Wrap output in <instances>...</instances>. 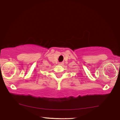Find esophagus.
Returning a JSON list of instances; mask_svg holds the SVG:
<instances>
[{
    "mask_svg": "<svg viewBox=\"0 0 120 120\" xmlns=\"http://www.w3.org/2000/svg\"><path fill=\"white\" fill-rule=\"evenodd\" d=\"M59 64L60 66H62V65H64V63H63V62H60Z\"/></svg>",
    "mask_w": 120,
    "mask_h": 120,
    "instance_id": "34e87169",
    "label": "esophagus"
}]
</instances>
